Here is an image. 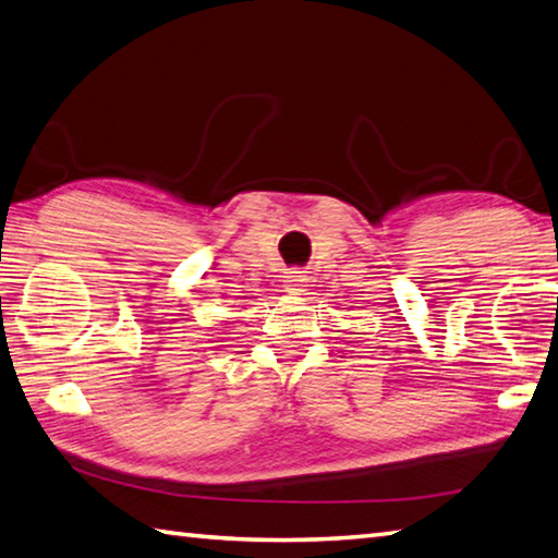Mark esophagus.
<instances>
[{
    "mask_svg": "<svg viewBox=\"0 0 558 558\" xmlns=\"http://www.w3.org/2000/svg\"><path fill=\"white\" fill-rule=\"evenodd\" d=\"M305 276H302V272H298V270H292L290 276H286V286H288V292H300L302 290V286H305Z\"/></svg>",
    "mask_w": 558,
    "mask_h": 558,
    "instance_id": "esophagus-1",
    "label": "esophagus"
}]
</instances>
